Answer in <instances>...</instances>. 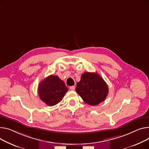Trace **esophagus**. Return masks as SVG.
Returning <instances> with one entry per match:
<instances>
[{
	"label": "esophagus",
	"mask_w": 149,
	"mask_h": 149,
	"mask_svg": "<svg viewBox=\"0 0 149 149\" xmlns=\"http://www.w3.org/2000/svg\"><path fill=\"white\" fill-rule=\"evenodd\" d=\"M69 88H70V90H71V91H74L75 87L74 86H70V87H69Z\"/></svg>",
	"instance_id": "esophagus-1"
}]
</instances>
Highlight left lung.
<instances>
[{"instance_id":"8db88e82","label":"left lung","mask_w":149,"mask_h":149,"mask_svg":"<svg viewBox=\"0 0 149 149\" xmlns=\"http://www.w3.org/2000/svg\"><path fill=\"white\" fill-rule=\"evenodd\" d=\"M75 89L86 104L93 106L103 102L108 93V87L104 79L94 72L83 73Z\"/></svg>"}]
</instances>
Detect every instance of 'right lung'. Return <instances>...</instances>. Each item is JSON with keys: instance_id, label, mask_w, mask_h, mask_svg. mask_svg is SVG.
<instances>
[{"instance_id": "1", "label": "right lung", "mask_w": 149, "mask_h": 149, "mask_svg": "<svg viewBox=\"0 0 149 149\" xmlns=\"http://www.w3.org/2000/svg\"><path fill=\"white\" fill-rule=\"evenodd\" d=\"M68 88L57 75H49L39 83L38 92L41 100L48 106L60 102L68 92Z\"/></svg>"}]
</instances>
